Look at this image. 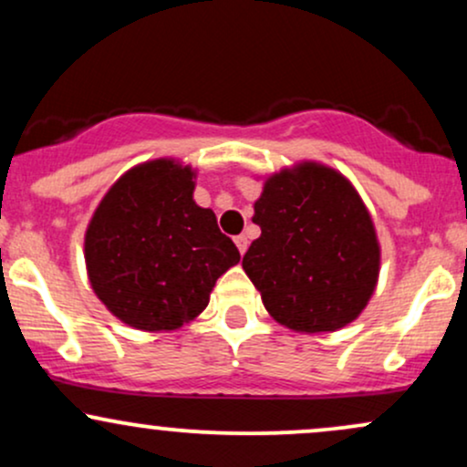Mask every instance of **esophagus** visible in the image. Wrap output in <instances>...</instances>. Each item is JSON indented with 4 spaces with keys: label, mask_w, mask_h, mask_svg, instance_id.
I'll return each instance as SVG.
<instances>
[{
    "label": "esophagus",
    "mask_w": 467,
    "mask_h": 467,
    "mask_svg": "<svg viewBox=\"0 0 467 467\" xmlns=\"http://www.w3.org/2000/svg\"><path fill=\"white\" fill-rule=\"evenodd\" d=\"M234 244H237L241 254H245V250H248V237H245V234H237V237H234Z\"/></svg>",
    "instance_id": "34e87169"
}]
</instances>
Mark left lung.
<instances>
[{
  "label": "left lung",
  "instance_id": "8db88e82",
  "mask_svg": "<svg viewBox=\"0 0 467 467\" xmlns=\"http://www.w3.org/2000/svg\"><path fill=\"white\" fill-rule=\"evenodd\" d=\"M252 222L261 237L244 254V270L278 325L327 334L364 312L382 248L349 178L314 160L285 166L264 178Z\"/></svg>",
  "mask_w": 467,
  "mask_h": 467
}]
</instances>
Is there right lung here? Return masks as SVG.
Instances as JSON below:
<instances>
[{
	"label": "right lung",
	"instance_id": "right-lung-1",
	"mask_svg": "<svg viewBox=\"0 0 467 467\" xmlns=\"http://www.w3.org/2000/svg\"><path fill=\"white\" fill-rule=\"evenodd\" d=\"M197 169L178 158L131 166L85 228L89 285L107 312L140 331H175L206 309L217 278L239 264L211 208L197 206Z\"/></svg>",
	"mask_w": 467,
	"mask_h": 467
}]
</instances>
